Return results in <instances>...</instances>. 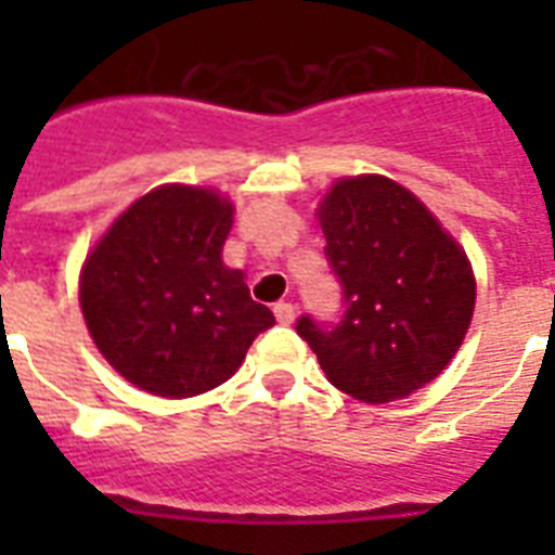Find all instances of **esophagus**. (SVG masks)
Wrapping results in <instances>:
<instances>
[{
  "instance_id": "obj_1",
  "label": "esophagus",
  "mask_w": 555,
  "mask_h": 555,
  "mask_svg": "<svg viewBox=\"0 0 555 555\" xmlns=\"http://www.w3.org/2000/svg\"><path fill=\"white\" fill-rule=\"evenodd\" d=\"M273 317H276L279 325H291L296 320V308L291 302H276L273 305Z\"/></svg>"
}]
</instances>
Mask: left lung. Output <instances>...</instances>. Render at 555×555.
I'll return each mask as SVG.
<instances>
[{
  "instance_id": "8db88e82",
  "label": "left lung",
  "mask_w": 555,
  "mask_h": 555,
  "mask_svg": "<svg viewBox=\"0 0 555 555\" xmlns=\"http://www.w3.org/2000/svg\"><path fill=\"white\" fill-rule=\"evenodd\" d=\"M320 224L343 311L337 322L302 313L296 334L325 377L365 403H388L431 383L473 320L466 253L412 192L383 176L334 184Z\"/></svg>"
}]
</instances>
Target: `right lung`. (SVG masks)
Returning <instances> with one entry per match:
<instances>
[{
	"label": "right lung",
	"mask_w": 555,
	"mask_h": 555,
	"mask_svg": "<svg viewBox=\"0 0 555 555\" xmlns=\"http://www.w3.org/2000/svg\"><path fill=\"white\" fill-rule=\"evenodd\" d=\"M233 204L198 186L134 201L86 259L80 305L94 346L129 383L160 397L221 386L273 325L242 270L221 264Z\"/></svg>",
	"instance_id": "1"
}]
</instances>
